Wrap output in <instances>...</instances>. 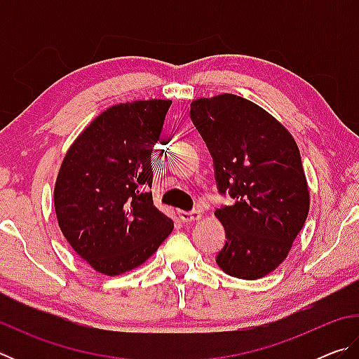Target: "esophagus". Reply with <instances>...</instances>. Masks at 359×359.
I'll return each mask as SVG.
<instances>
[{"instance_id":"esophagus-1","label":"esophagus","mask_w":359,"mask_h":359,"mask_svg":"<svg viewBox=\"0 0 359 359\" xmlns=\"http://www.w3.org/2000/svg\"><path fill=\"white\" fill-rule=\"evenodd\" d=\"M199 217H201V214H199V210H180L179 212V218L184 223H191L194 220H199Z\"/></svg>"}]
</instances>
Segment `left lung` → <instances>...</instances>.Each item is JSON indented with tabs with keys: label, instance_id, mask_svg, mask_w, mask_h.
I'll list each match as a JSON object with an SVG mask.
<instances>
[{
	"label": "left lung",
	"instance_id": "obj_1",
	"mask_svg": "<svg viewBox=\"0 0 359 359\" xmlns=\"http://www.w3.org/2000/svg\"><path fill=\"white\" fill-rule=\"evenodd\" d=\"M190 117L214 160L218 193L234 199L215 210L226 236L217 264L257 280L287 258L309 214L299 149L282 123L238 95L194 100Z\"/></svg>",
	"mask_w": 359,
	"mask_h": 359
}]
</instances>
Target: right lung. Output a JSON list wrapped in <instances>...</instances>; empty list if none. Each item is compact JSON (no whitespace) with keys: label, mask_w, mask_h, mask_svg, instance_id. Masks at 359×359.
Returning <instances> with one entry per match:
<instances>
[{"label":"right lung","mask_w":359,"mask_h":359,"mask_svg":"<svg viewBox=\"0 0 359 359\" xmlns=\"http://www.w3.org/2000/svg\"><path fill=\"white\" fill-rule=\"evenodd\" d=\"M169 100L109 107L74 144L60 168L53 201L62 233L101 274L142 264L174 228L151 199V154Z\"/></svg>","instance_id":"obj_1"}]
</instances>
